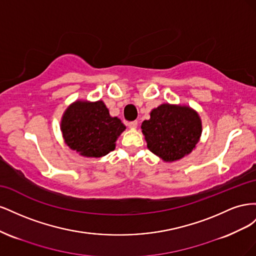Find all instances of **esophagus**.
Listing matches in <instances>:
<instances>
[{
    "label": "esophagus",
    "mask_w": 256,
    "mask_h": 256,
    "mask_svg": "<svg viewBox=\"0 0 256 256\" xmlns=\"http://www.w3.org/2000/svg\"><path fill=\"white\" fill-rule=\"evenodd\" d=\"M128 127L131 128V129L136 128V127H138V120H134V122H128Z\"/></svg>",
    "instance_id": "esophagus-1"
}]
</instances>
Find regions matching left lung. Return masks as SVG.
Instances as JSON below:
<instances>
[{"label": "left lung", "mask_w": 256, "mask_h": 256, "mask_svg": "<svg viewBox=\"0 0 256 256\" xmlns=\"http://www.w3.org/2000/svg\"><path fill=\"white\" fill-rule=\"evenodd\" d=\"M148 150L166 162L177 161L196 148L202 134V120L187 106L164 104L142 122Z\"/></svg>", "instance_id": "1"}]
</instances>
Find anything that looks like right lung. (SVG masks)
Here are the masks:
<instances>
[{
  "label": "right lung",
  "instance_id": "1",
  "mask_svg": "<svg viewBox=\"0 0 256 256\" xmlns=\"http://www.w3.org/2000/svg\"><path fill=\"white\" fill-rule=\"evenodd\" d=\"M126 126L112 118L102 100H78L69 106L60 120L65 143L84 157L100 158L115 150V142Z\"/></svg>",
  "mask_w": 256,
  "mask_h": 256
}]
</instances>
